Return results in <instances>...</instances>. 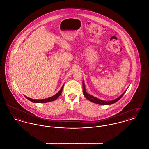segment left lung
Segmentation results:
<instances>
[{"label":"left lung","instance_id":"8db88e82","mask_svg":"<svg viewBox=\"0 0 149 149\" xmlns=\"http://www.w3.org/2000/svg\"><path fill=\"white\" fill-rule=\"evenodd\" d=\"M82 90H83V94L85 96V97L88 99V100H89L90 101L92 102H94L95 104H99V105H111V104H113L115 102H116L117 101H118V100H120V98L122 97L123 96V95L125 94V92L122 94L120 97L114 100H112V101H103V100H100L98 98H97L91 95H89L88 93H86V91H85V84H84V81H82Z\"/></svg>","mask_w":149,"mask_h":149}]
</instances>
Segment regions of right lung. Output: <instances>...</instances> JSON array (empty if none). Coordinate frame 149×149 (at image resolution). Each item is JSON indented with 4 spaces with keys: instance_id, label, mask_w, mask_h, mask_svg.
I'll return each mask as SVG.
<instances>
[{
    "instance_id": "add662e5",
    "label": "right lung",
    "mask_w": 149,
    "mask_h": 149,
    "mask_svg": "<svg viewBox=\"0 0 149 149\" xmlns=\"http://www.w3.org/2000/svg\"><path fill=\"white\" fill-rule=\"evenodd\" d=\"M63 86L64 85L62 86V88H61L60 91L56 95H54V96L51 97H49V98H46V99H42V100H34V99H32V98H28L27 97V96L24 95L25 97L27 98L28 100H29V101H31V102H35V103H45V102H50V101H54L55 100H56L60 95L62 93V91H63Z\"/></svg>"
}]
</instances>
